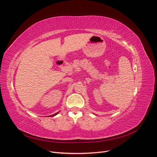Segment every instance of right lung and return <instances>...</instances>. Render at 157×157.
Here are the masks:
<instances>
[{"label": "right lung", "mask_w": 157, "mask_h": 157, "mask_svg": "<svg viewBox=\"0 0 157 157\" xmlns=\"http://www.w3.org/2000/svg\"><path fill=\"white\" fill-rule=\"evenodd\" d=\"M59 113V112H58V113H55V114H54V115H51L52 117H54V116H56L57 114H58ZM51 116H50V117H51Z\"/></svg>", "instance_id": "1"}]
</instances>
